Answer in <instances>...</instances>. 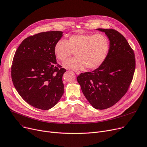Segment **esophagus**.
Wrapping results in <instances>:
<instances>
[{"instance_id": "1", "label": "esophagus", "mask_w": 147, "mask_h": 147, "mask_svg": "<svg viewBox=\"0 0 147 147\" xmlns=\"http://www.w3.org/2000/svg\"><path fill=\"white\" fill-rule=\"evenodd\" d=\"M75 72L76 74H77V75L80 74V73H81V72L79 71H75Z\"/></svg>"}]
</instances>
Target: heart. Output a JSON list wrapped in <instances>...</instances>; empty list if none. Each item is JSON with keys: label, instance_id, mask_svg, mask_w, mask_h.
<instances>
[{"label": "heart", "instance_id": "heart-1", "mask_svg": "<svg viewBox=\"0 0 147 147\" xmlns=\"http://www.w3.org/2000/svg\"><path fill=\"white\" fill-rule=\"evenodd\" d=\"M109 48L108 39L103 34H79L72 35L67 41L58 40L55 45L54 52L61 62L76 53V59L63 63L66 68L81 69L86 67L95 69L106 59Z\"/></svg>", "mask_w": 147, "mask_h": 147}]
</instances>
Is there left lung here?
<instances>
[{"label":"left lung","mask_w":147,"mask_h":147,"mask_svg":"<svg viewBox=\"0 0 147 147\" xmlns=\"http://www.w3.org/2000/svg\"><path fill=\"white\" fill-rule=\"evenodd\" d=\"M109 38L107 58L97 69L77 77L82 91L92 106L105 109L117 104L128 91L132 81L135 59L127 39L113 29H97Z\"/></svg>","instance_id":"8db88e82"}]
</instances>
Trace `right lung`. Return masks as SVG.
<instances>
[{
  "instance_id": "add662e5",
  "label": "right lung",
  "mask_w": 147,
  "mask_h": 147,
  "mask_svg": "<svg viewBox=\"0 0 147 147\" xmlns=\"http://www.w3.org/2000/svg\"><path fill=\"white\" fill-rule=\"evenodd\" d=\"M62 33L48 31L26 38L13 59L11 76L16 91L28 104L42 110L54 107L64 92L66 70L56 62L54 52Z\"/></svg>"
}]
</instances>
